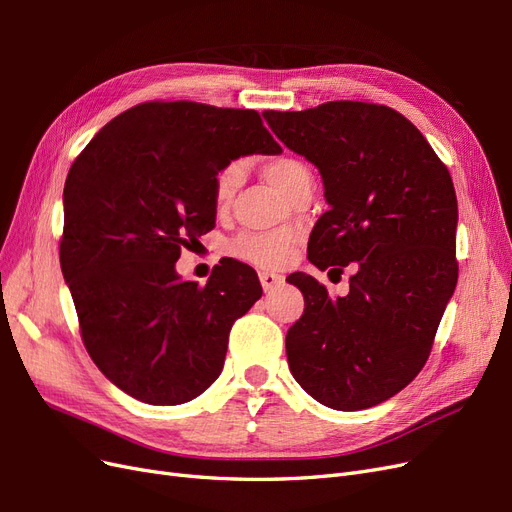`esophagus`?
I'll use <instances>...</instances> for the list:
<instances>
[{
	"instance_id": "1",
	"label": "esophagus",
	"mask_w": 512,
	"mask_h": 512,
	"mask_svg": "<svg viewBox=\"0 0 512 512\" xmlns=\"http://www.w3.org/2000/svg\"><path fill=\"white\" fill-rule=\"evenodd\" d=\"M282 282H284V277H282V275L267 273V271H262V273H260V284H262V288H265V292H271L277 284H282Z\"/></svg>"
}]
</instances>
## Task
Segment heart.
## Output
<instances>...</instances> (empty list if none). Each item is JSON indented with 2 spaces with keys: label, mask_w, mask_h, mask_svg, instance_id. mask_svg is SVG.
I'll return each instance as SVG.
<instances>
[{
  "label": "heart",
  "mask_w": 512,
  "mask_h": 512,
  "mask_svg": "<svg viewBox=\"0 0 512 512\" xmlns=\"http://www.w3.org/2000/svg\"><path fill=\"white\" fill-rule=\"evenodd\" d=\"M262 175L273 188L290 196L294 188L305 179L312 177L309 168L294 158H275L262 166ZM243 183V166L232 162L224 166L213 183L215 207L226 209ZM299 245V235L292 230H271V232H245V235L230 241V254L256 265L260 269H284L292 260L294 247Z\"/></svg>",
  "instance_id": "heart-1"
}]
</instances>
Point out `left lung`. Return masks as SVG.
Listing matches in <instances>:
<instances>
[{
    "label": "left lung",
    "mask_w": 512,
    "mask_h": 512,
    "mask_svg": "<svg viewBox=\"0 0 512 512\" xmlns=\"http://www.w3.org/2000/svg\"><path fill=\"white\" fill-rule=\"evenodd\" d=\"M262 115L322 175L329 211L309 235V262L354 267L350 292L335 299L312 275H294L305 309L286 335L290 371L322 406H378L423 369L457 286L451 173L389 106L337 100Z\"/></svg>",
    "instance_id": "1"
}]
</instances>
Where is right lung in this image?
I'll return each mask as SVG.
<instances>
[{
  "instance_id": "add662e5",
  "label": "right lung",
  "mask_w": 512,
  "mask_h": 512,
  "mask_svg": "<svg viewBox=\"0 0 512 512\" xmlns=\"http://www.w3.org/2000/svg\"><path fill=\"white\" fill-rule=\"evenodd\" d=\"M252 153H282L256 111L143 102L70 166L61 273L91 361L138 401L177 406L207 391L232 324L260 299L239 260H220L203 288L175 271L181 247L215 226V175Z\"/></svg>"
}]
</instances>
